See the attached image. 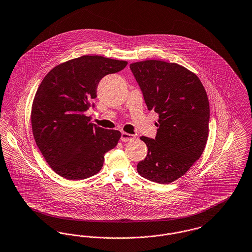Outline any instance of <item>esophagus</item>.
Here are the masks:
<instances>
[{"instance_id": "esophagus-1", "label": "esophagus", "mask_w": 252, "mask_h": 252, "mask_svg": "<svg viewBox=\"0 0 252 252\" xmlns=\"http://www.w3.org/2000/svg\"><path fill=\"white\" fill-rule=\"evenodd\" d=\"M136 137L135 135H131V134L126 133V132H122L121 134V141L122 142H129V141H132Z\"/></svg>"}]
</instances>
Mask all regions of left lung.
<instances>
[{"instance_id": "1", "label": "left lung", "mask_w": 252, "mask_h": 252, "mask_svg": "<svg viewBox=\"0 0 252 252\" xmlns=\"http://www.w3.org/2000/svg\"><path fill=\"white\" fill-rule=\"evenodd\" d=\"M148 110L159 114L155 139L142 136L147 157L138 173L159 184L182 177L202 155L208 137L209 103L196 75L186 67L148 60L130 64Z\"/></svg>"}]
</instances>
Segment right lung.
<instances>
[{
  "label": "right lung",
  "instance_id": "add662e5",
  "mask_svg": "<svg viewBox=\"0 0 252 252\" xmlns=\"http://www.w3.org/2000/svg\"><path fill=\"white\" fill-rule=\"evenodd\" d=\"M126 64L83 56L55 66L42 81L31 109L32 131L45 161L60 176L82 180L95 175L104 154L117 146L121 132L91 124L85 112L94 107L91 102L102 78Z\"/></svg>",
  "mask_w": 252,
  "mask_h": 252
}]
</instances>
